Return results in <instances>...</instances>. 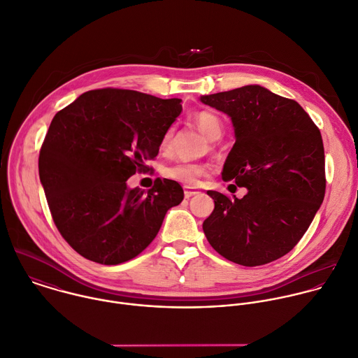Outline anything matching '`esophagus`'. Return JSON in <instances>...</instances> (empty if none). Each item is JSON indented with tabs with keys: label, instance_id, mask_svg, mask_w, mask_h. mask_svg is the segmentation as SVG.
<instances>
[{
	"label": "esophagus",
	"instance_id": "obj_1",
	"mask_svg": "<svg viewBox=\"0 0 358 358\" xmlns=\"http://www.w3.org/2000/svg\"><path fill=\"white\" fill-rule=\"evenodd\" d=\"M196 194H199V191H196V189H191V188H188V187H185V189H184V196H185L187 199H189L191 196H194V195H196Z\"/></svg>",
	"mask_w": 358,
	"mask_h": 358
}]
</instances>
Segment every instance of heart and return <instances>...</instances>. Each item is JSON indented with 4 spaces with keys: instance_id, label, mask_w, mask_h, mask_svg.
Here are the masks:
<instances>
[{
    "instance_id": "b5f03b06",
    "label": "heart",
    "mask_w": 358,
    "mask_h": 358,
    "mask_svg": "<svg viewBox=\"0 0 358 358\" xmlns=\"http://www.w3.org/2000/svg\"><path fill=\"white\" fill-rule=\"evenodd\" d=\"M194 121L199 127V129L206 136H209L212 139L219 138L222 135V132H223V121L213 111H209V110L198 111L194 115ZM174 132H176V127L174 125H170L166 129V132L163 134L162 141H160L162 150L167 152L171 148ZM210 171H212V166L208 164V163L180 160V162H174V163L166 166L164 170H163V174H164V177L170 178V180H174L177 182L184 184V185L192 187V185L198 184L201 177L208 176Z\"/></svg>"
}]
</instances>
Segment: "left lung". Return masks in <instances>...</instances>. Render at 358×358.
I'll list each match as a JSON object with an SVG mask.
<instances>
[{
	"label": "left lung",
	"instance_id": "1",
	"mask_svg": "<svg viewBox=\"0 0 358 358\" xmlns=\"http://www.w3.org/2000/svg\"><path fill=\"white\" fill-rule=\"evenodd\" d=\"M201 100L231 117L236 143L222 178L248 189L241 199L208 191L215 209L203 233L213 250L234 264L273 262L299 244L324 201L321 131L296 100L258 85Z\"/></svg>",
	"mask_w": 358,
	"mask_h": 358
}]
</instances>
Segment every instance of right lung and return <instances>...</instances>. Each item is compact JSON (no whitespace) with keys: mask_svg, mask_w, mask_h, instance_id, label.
<instances>
[{"mask_svg":"<svg viewBox=\"0 0 358 358\" xmlns=\"http://www.w3.org/2000/svg\"><path fill=\"white\" fill-rule=\"evenodd\" d=\"M180 99L128 89H96L59 110L38 155V176L54 224L83 258L118 265L157 236L167 210L184 199L177 181L156 178L148 194L127 180L148 173Z\"/></svg>","mask_w":358,"mask_h":358,"instance_id":"1","label":"right lung"}]
</instances>
